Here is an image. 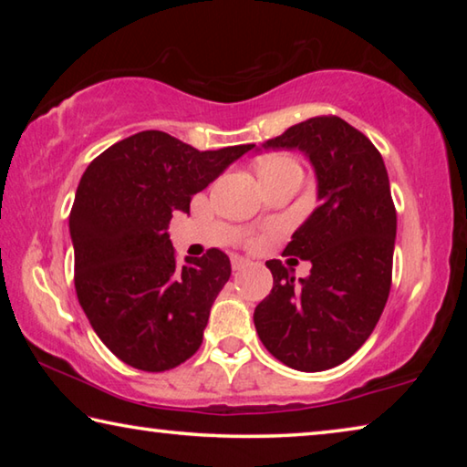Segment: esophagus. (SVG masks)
<instances>
[{
    "label": "esophagus",
    "mask_w": 467,
    "mask_h": 467,
    "mask_svg": "<svg viewBox=\"0 0 467 467\" xmlns=\"http://www.w3.org/2000/svg\"><path fill=\"white\" fill-rule=\"evenodd\" d=\"M231 264H233V270H243V267L249 264V259H244L241 255H233L231 257Z\"/></svg>",
    "instance_id": "34e87169"
}]
</instances>
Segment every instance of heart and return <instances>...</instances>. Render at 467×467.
Returning <instances> with one entry per match:
<instances>
[{"label": "heart", "instance_id": "heart-1", "mask_svg": "<svg viewBox=\"0 0 467 467\" xmlns=\"http://www.w3.org/2000/svg\"><path fill=\"white\" fill-rule=\"evenodd\" d=\"M280 167H296V162L292 161L290 156H270L265 158V161L262 162V167H259V171H267V169H280ZM247 241L249 244H257L259 241H262V236L257 234H247Z\"/></svg>", "mask_w": 467, "mask_h": 467}]
</instances>
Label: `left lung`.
<instances>
[{
    "label": "left lung",
    "mask_w": 467,
    "mask_h": 467,
    "mask_svg": "<svg viewBox=\"0 0 467 467\" xmlns=\"http://www.w3.org/2000/svg\"><path fill=\"white\" fill-rule=\"evenodd\" d=\"M264 148L309 156L319 205L282 253L309 259V278L295 282L280 259L265 262L274 286L253 321L286 367L334 368L367 342L389 298L398 214L385 162L365 133L336 115L292 125Z\"/></svg>",
    "instance_id": "1"
}]
</instances>
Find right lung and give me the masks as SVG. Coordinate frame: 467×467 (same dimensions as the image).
Returning a JSON list of instances; mask_svg holds the SVG:
<instances>
[{
	"mask_svg": "<svg viewBox=\"0 0 467 467\" xmlns=\"http://www.w3.org/2000/svg\"><path fill=\"white\" fill-rule=\"evenodd\" d=\"M253 144L200 152L164 131L117 141L84 171L69 214L76 295L92 329L125 365L162 373L200 350L218 292L231 278L224 251L177 262L167 233Z\"/></svg>",
	"mask_w": 467,
	"mask_h": 467,
	"instance_id": "add662e5",
	"label": "right lung"
}]
</instances>
